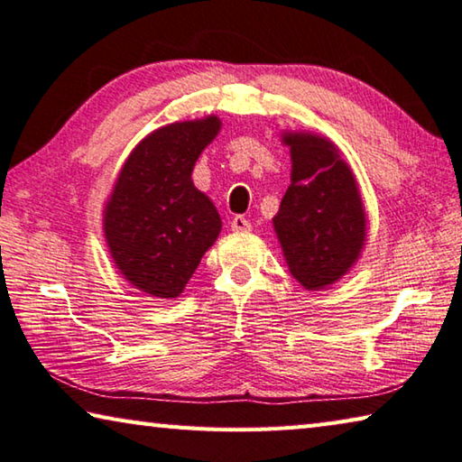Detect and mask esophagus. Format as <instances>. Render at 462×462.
Returning <instances> with one entry per match:
<instances>
[{
    "instance_id": "esophagus-1",
    "label": "esophagus",
    "mask_w": 462,
    "mask_h": 462,
    "mask_svg": "<svg viewBox=\"0 0 462 462\" xmlns=\"http://www.w3.org/2000/svg\"><path fill=\"white\" fill-rule=\"evenodd\" d=\"M231 229L237 231V233H239V231H249V229H252V223H249L245 217L236 215V217L231 218Z\"/></svg>"
}]
</instances>
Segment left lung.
I'll use <instances>...</instances> for the list:
<instances>
[{
  "label": "left lung",
  "instance_id": "8db88e82",
  "mask_svg": "<svg viewBox=\"0 0 462 462\" xmlns=\"http://www.w3.org/2000/svg\"><path fill=\"white\" fill-rule=\"evenodd\" d=\"M292 178L274 217L291 274L309 291L342 278L365 245L360 192L336 147L315 134H286Z\"/></svg>",
  "mask_w": 462,
  "mask_h": 462
}]
</instances>
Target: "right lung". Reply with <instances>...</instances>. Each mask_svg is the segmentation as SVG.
<instances>
[{"label": "right lung", "mask_w": 462, "mask_h": 462, "mask_svg": "<svg viewBox=\"0 0 462 462\" xmlns=\"http://www.w3.org/2000/svg\"><path fill=\"white\" fill-rule=\"evenodd\" d=\"M218 128L217 116L157 128L128 155L106 204L112 258L151 297H178L221 231L215 204L192 184L194 163Z\"/></svg>", "instance_id": "1"}]
</instances>
